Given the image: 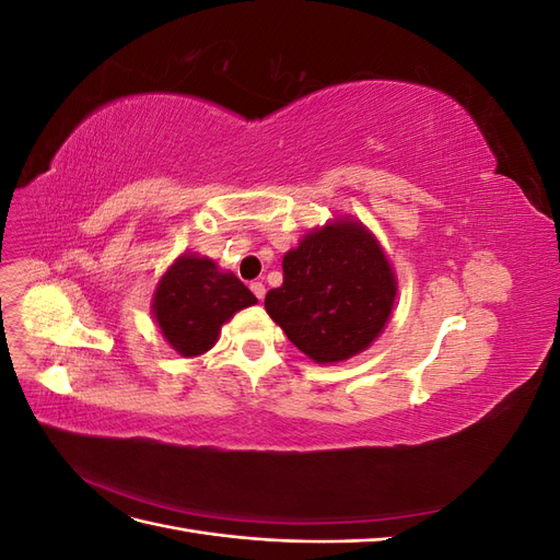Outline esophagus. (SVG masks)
I'll return each mask as SVG.
<instances>
[{
  "label": "esophagus",
  "mask_w": 560,
  "mask_h": 560,
  "mask_svg": "<svg viewBox=\"0 0 560 560\" xmlns=\"http://www.w3.org/2000/svg\"><path fill=\"white\" fill-rule=\"evenodd\" d=\"M249 290H252V294L257 296L259 301H264V296H266V287H264V282H252V284H249Z\"/></svg>",
  "instance_id": "34e87169"
}]
</instances>
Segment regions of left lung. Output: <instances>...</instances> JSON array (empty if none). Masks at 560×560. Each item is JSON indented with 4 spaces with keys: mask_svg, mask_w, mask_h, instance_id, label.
Listing matches in <instances>:
<instances>
[{
    "mask_svg": "<svg viewBox=\"0 0 560 560\" xmlns=\"http://www.w3.org/2000/svg\"><path fill=\"white\" fill-rule=\"evenodd\" d=\"M282 270L284 282L266 294V311L319 364L343 362L369 348L395 306L393 268L358 222L308 233L284 254Z\"/></svg>",
    "mask_w": 560,
    "mask_h": 560,
    "instance_id": "left-lung-1",
    "label": "left lung"
}]
</instances>
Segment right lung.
Returning a JSON list of instances; mask_svg holds the SVG:
<instances>
[{
    "mask_svg": "<svg viewBox=\"0 0 560 560\" xmlns=\"http://www.w3.org/2000/svg\"><path fill=\"white\" fill-rule=\"evenodd\" d=\"M254 303L257 296L212 259L182 254L159 282L154 317L167 343L184 358H196L214 346L226 319Z\"/></svg>",
    "mask_w": 560,
    "mask_h": 560,
    "instance_id": "add662e5",
    "label": "right lung"
}]
</instances>
